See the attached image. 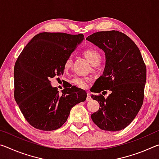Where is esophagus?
I'll use <instances>...</instances> for the list:
<instances>
[{"label": "esophagus", "instance_id": "obj_1", "mask_svg": "<svg viewBox=\"0 0 159 159\" xmlns=\"http://www.w3.org/2000/svg\"><path fill=\"white\" fill-rule=\"evenodd\" d=\"M91 99H92V98H91V96H90V94H88V95H87V98H86V100H87V101H90Z\"/></svg>", "mask_w": 159, "mask_h": 159}]
</instances>
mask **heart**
<instances>
[{"label": "heart", "mask_w": 159, "mask_h": 159, "mask_svg": "<svg viewBox=\"0 0 159 159\" xmlns=\"http://www.w3.org/2000/svg\"><path fill=\"white\" fill-rule=\"evenodd\" d=\"M83 55L85 58L89 61V62L93 66H98L100 62L101 56L98 51L94 49H86L83 52ZM72 64V57H69L66 59L65 62L64 64V67L65 69H68L71 66ZM92 81V79L90 77H83L76 76L74 77L71 80L72 83H74L75 85L80 88H85L87 87L88 83Z\"/></svg>", "instance_id": "heart-1"}]
</instances>
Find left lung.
Segmentation results:
<instances>
[{
    "instance_id": "left-lung-1",
    "label": "left lung",
    "mask_w": 159,
    "mask_h": 159,
    "mask_svg": "<svg viewBox=\"0 0 159 159\" xmlns=\"http://www.w3.org/2000/svg\"><path fill=\"white\" fill-rule=\"evenodd\" d=\"M105 53V68L92 88L99 109L91 115L95 124L104 130L118 131L127 127L138 114L144 100L146 65L136 44L118 31H98L86 38ZM103 92H102V91Z\"/></svg>"
}]
</instances>
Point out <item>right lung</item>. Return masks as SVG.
<instances>
[{
	"instance_id": "obj_1",
	"label": "right lung",
	"mask_w": 159,
	"mask_h": 159,
	"mask_svg": "<svg viewBox=\"0 0 159 159\" xmlns=\"http://www.w3.org/2000/svg\"><path fill=\"white\" fill-rule=\"evenodd\" d=\"M84 39L83 34L43 32L24 48L14 68V95L21 113L34 128L57 130L71 108L86 99L85 91L73 86L60 94L50 79L64 73L67 58Z\"/></svg>"
}]
</instances>
